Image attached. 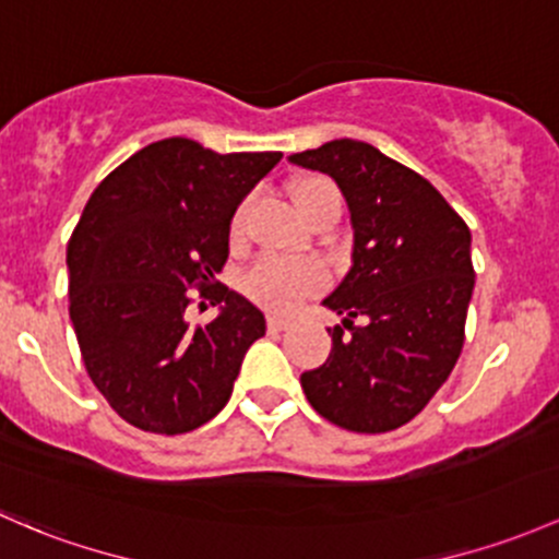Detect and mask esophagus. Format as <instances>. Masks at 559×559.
<instances>
[{"mask_svg": "<svg viewBox=\"0 0 559 559\" xmlns=\"http://www.w3.org/2000/svg\"><path fill=\"white\" fill-rule=\"evenodd\" d=\"M267 326L273 329V332H284V329L289 326V319H284V316L270 313V316H267Z\"/></svg>", "mask_w": 559, "mask_h": 559, "instance_id": "1", "label": "esophagus"}]
</instances>
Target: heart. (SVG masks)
<instances>
[{"mask_svg":"<svg viewBox=\"0 0 559 559\" xmlns=\"http://www.w3.org/2000/svg\"><path fill=\"white\" fill-rule=\"evenodd\" d=\"M292 201H295L299 216L310 219L316 211H321L324 205L337 203L340 205V192L334 187V181H329L326 176H305L292 185ZM243 225H246V209L240 205L235 211L230 222V240L238 243L243 238ZM324 286V273L316 264H284V262H260L246 273L243 278V292L254 302L264 305L270 310H278V313H289L297 305H302V299Z\"/></svg>","mask_w":559,"mask_h":559,"instance_id":"b5f03b06","label":"heart"}]
</instances>
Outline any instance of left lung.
Masks as SVG:
<instances>
[{
  "label": "left lung",
  "mask_w": 559,
  "mask_h": 559,
  "mask_svg": "<svg viewBox=\"0 0 559 559\" xmlns=\"http://www.w3.org/2000/svg\"><path fill=\"white\" fill-rule=\"evenodd\" d=\"M289 160L332 176L354 225V264L324 299L343 326L329 329L332 354L299 383L334 426L393 431L431 402L461 356L472 233L431 181L372 144L334 139Z\"/></svg>",
  "instance_id": "8db88e82"
}]
</instances>
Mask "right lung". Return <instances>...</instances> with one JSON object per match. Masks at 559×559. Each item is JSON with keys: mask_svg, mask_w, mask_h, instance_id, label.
Returning a JSON list of instances; mask_svg holds the SVG:
<instances>
[{"mask_svg": "<svg viewBox=\"0 0 559 559\" xmlns=\"http://www.w3.org/2000/svg\"><path fill=\"white\" fill-rule=\"evenodd\" d=\"M281 157L163 139L117 166L82 211L67 246L69 316L93 385L141 431L209 423L264 334L262 310L214 278L235 209ZM190 288L223 305L205 328L186 324Z\"/></svg>", "mask_w": 559, "mask_h": 559, "instance_id": "add662e5", "label": "right lung"}]
</instances>
